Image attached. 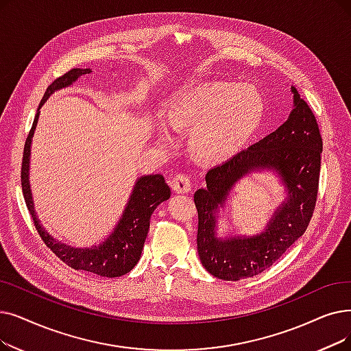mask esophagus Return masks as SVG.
Masks as SVG:
<instances>
[{
	"mask_svg": "<svg viewBox=\"0 0 351 351\" xmlns=\"http://www.w3.org/2000/svg\"><path fill=\"white\" fill-rule=\"evenodd\" d=\"M171 186L175 192L178 193H186L191 191L192 188V182H191V178L185 173H178L172 178L171 180Z\"/></svg>",
	"mask_w": 351,
	"mask_h": 351,
	"instance_id": "1",
	"label": "esophagus"
}]
</instances>
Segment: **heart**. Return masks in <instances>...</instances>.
<instances>
[{"label": "heart", "mask_w": 351, "mask_h": 351, "mask_svg": "<svg viewBox=\"0 0 351 351\" xmlns=\"http://www.w3.org/2000/svg\"><path fill=\"white\" fill-rule=\"evenodd\" d=\"M264 116V99L251 84L209 82L178 93L167 110L175 129H192V145L206 160H222L247 142Z\"/></svg>", "instance_id": "heart-1"}]
</instances>
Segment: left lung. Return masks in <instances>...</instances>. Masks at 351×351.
<instances>
[{
  "label": "left lung",
  "instance_id": "obj_1",
  "mask_svg": "<svg viewBox=\"0 0 351 351\" xmlns=\"http://www.w3.org/2000/svg\"><path fill=\"white\" fill-rule=\"evenodd\" d=\"M295 108L288 120L264 139L242 149L212 167L206 188L197 189V254L213 277L238 281L269 268L304 234L313 218L318 195L323 139L317 119L306 100L293 87ZM254 169H276L290 196L278 210L265 233L252 239L218 240L215 210L234 182Z\"/></svg>",
  "mask_w": 351,
  "mask_h": 351
}]
</instances>
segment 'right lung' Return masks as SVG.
<instances>
[{"instance_id": "1", "label": "right lung", "mask_w": 351, "mask_h": 351, "mask_svg": "<svg viewBox=\"0 0 351 351\" xmlns=\"http://www.w3.org/2000/svg\"><path fill=\"white\" fill-rule=\"evenodd\" d=\"M90 69H71L63 75L57 77L45 90V93L40 101L38 110L44 101L54 90L63 88L70 86L73 82L77 80L80 75L88 74ZM34 117L32 130L28 132V136L24 145V154L21 162V188L24 201L29 215L33 218L36 230L41 237L43 242L51 250V252L58 256L64 264L74 269H83L97 274L100 277H120L125 276L130 269L138 264L145 239L147 237L150 215L154 213L156 206L163 201L171 197V188L167 186L165 178L162 175H149L143 176L136 184L130 201L125 209L123 217H121L116 231L106 239L99 247L93 248H71L64 243L53 239L47 232H45L41 225L37 221L33 196L29 191L28 184V163H29V146H32V138L34 134V129L38 120L40 112Z\"/></svg>"}]
</instances>
